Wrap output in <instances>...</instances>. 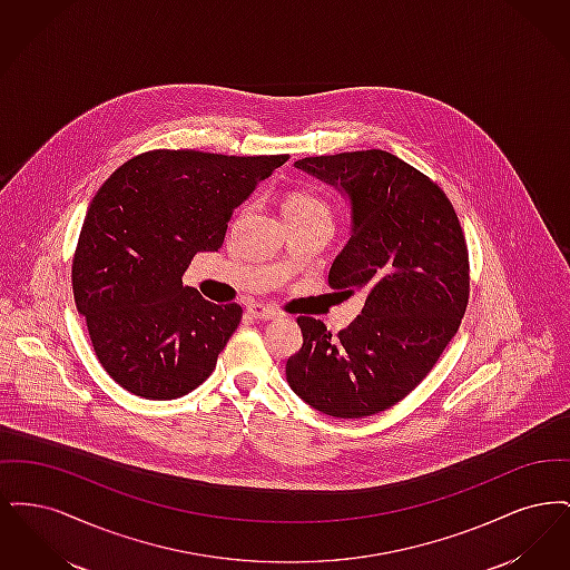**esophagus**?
Instances as JSON below:
<instances>
[{
    "label": "esophagus",
    "instance_id": "1",
    "mask_svg": "<svg viewBox=\"0 0 570 570\" xmlns=\"http://www.w3.org/2000/svg\"><path fill=\"white\" fill-rule=\"evenodd\" d=\"M249 316L252 318H258V321H273V318H279V312L273 307V305H265V303H252L247 307Z\"/></svg>",
    "mask_w": 570,
    "mask_h": 570
}]
</instances>
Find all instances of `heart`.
Returning <instances> with one entry per match:
<instances>
[{
	"instance_id": "heart-1",
	"label": "heart",
	"mask_w": 570,
	"mask_h": 570,
	"mask_svg": "<svg viewBox=\"0 0 570 570\" xmlns=\"http://www.w3.org/2000/svg\"><path fill=\"white\" fill-rule=\"evenodd\" d=\"M282 212L286 219H328L331 222V207L325 200L309 190H291L284 194Z\"/></svg>"
}]
</instances>
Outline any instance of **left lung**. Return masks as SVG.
I'll use <instances>...</instances> for the list:
<instances>
[{
    "mask_svg": "<svg viewBox=\"0 0 570 570\" xmlns=\"http://www.w3.org/2000/svg\"><path fill=\"white\" fill-rule=\"evenodd\" d=\"M295 166L348 194L353 230L328 286L363 293L365 305L337 335L298 316L303 346L286 361V380L323 414L372 416L414 391L458 333L470 295L465 237L440 186L389 151Z\"/></svg>",
    "mask_w": 570,
    "mask_h": 570,
    "instance_id": "obj_1",
    "label": "left lung"
}]
</instances>
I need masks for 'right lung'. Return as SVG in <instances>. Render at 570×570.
<instances>
[{
    "instance_id": "right-lung-1",
    "label": "right lung",
    "mask_w": 570,
    "mask_h": 570,
    "mask_svg": "<svg viewBox=\"0 0 570 570\" xmlns=\"http://www.w3.org/2000/svg\"><path fill=\"white\" fill-rule=\"evenodd\" d=\"M288 156L154 149L121 164L94 196L72 261L75 303L110 379L145 400H175L212 376L242 323L181 277L217 252L233 212Z\"/></svg>"
}]
</instances>
